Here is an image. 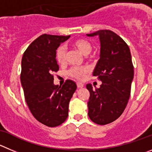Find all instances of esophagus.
I'll return each instance as SVG.
<instances>
[{"label":"esophagus","instance_id":"obj_1","mask_svg":"<svg viewBox=\"0 0 152 152\" xmlns=\"http://www.w3.org/2000/svg\"><path fill=\"white\" fill-rule=\"evenodd\" d=\"M76 86H77V88H83V86H84V85L83 84V83H76Z\"/></svg>","mask_w":152,"mask_h":152}]
</instances>
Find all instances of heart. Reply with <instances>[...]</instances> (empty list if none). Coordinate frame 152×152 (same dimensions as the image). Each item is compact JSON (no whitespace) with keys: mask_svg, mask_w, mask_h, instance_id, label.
Listing matches in <instances>:
<instances>
[{"mask_svg":"<svg viewBox=\"0 0 152 152\" xmlns=\"http://www.w3.org/2000/svg\"><path fill=\"white\" fill-rule=\"evenodd\" d=\"M72 46L77 49L79 52H80L85 56L90 54V52L92 50V44L91 43L90 41L86 39H79L73 41L72 42ZM55 57H56V60L59 64H64L66 60V51L64 46H60L58 49H57ZM88 72V69L87 68L75 66V67H73L69 69V74L73 78L79 79V80H83Z\"/></svg>","mask_w":152,"mask_h":152,"instance_id":"obj_1","label":"heart"}]
</instances>
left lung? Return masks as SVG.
I'll return each instance as SVG.
<instances>
[{
    "mask_svg": "<svg viewBox=\"0 0 152 152\" xmlns=\"http://www.w3.org/2000/svg\"><path fill=\"white\" fill-rule=\"evenodd\" d=\"M86 35L99 37L100 59L93 76L102 82L99 88L86 85L90 92L88 114L93 122L104 125L120 117L128 103L134 79L131 54L127 43L110 30Z\"/></svg>",
    "mask_w": 152,
    "mask_h": 152,
    "instance_id": "left-lung-1",
    "label": "left lung"
}]
</instances>
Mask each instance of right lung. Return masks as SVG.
Listing matches in <instances>:
<instances>
[{"mask_svg": "<svg viewBox=\"0 0 152 152\" xmlns=\"http://www.w3.org/2000/svg\"><path fill=\"white\" fill-rule=\"evenodd\" d=\"M70 36L42 34L28 47L22 59L21 84L34 117L48 127H56L66 119L69 103L76 89L73 80L62 86L54 84L52 73L58 70L56 50Z\"/></svg>", "mask_w": 152, "mask_h": 152, "instance_id": "1", "label": "right lung"}]
</instances>
